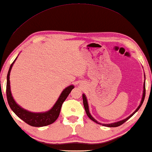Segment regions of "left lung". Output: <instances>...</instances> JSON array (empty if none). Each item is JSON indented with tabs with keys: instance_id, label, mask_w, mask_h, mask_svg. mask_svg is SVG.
<instances>
[{
	"instance_id": "left-lung-1",
	"label": "left lung",
	"mask_w": 152,
	"mask_h": 152,
	"mask_svg": "<svg viewBox=\"0 0 152 152\" xmlns=\"http://www.w3.org/2000/svg\"><path fill=\"white\" fill-rule=\"evenodd\" d=\"M144 77H145V75H144ZM145 81L144 83V90H143V94H142V100L140 102V105H139L138 107L137 108V110H136L134 112H133L131 115L129 116L127 118H126L125 119H123L122 121H117V122H115V123H110V124H102V123H98L96 120L93 117H92L91 115V114L89 112V109H88V102H87V99H86V96L83 94V105H84V107H85V111L86 113V115H88V117H89L90 119H91V120L93 121L94 122L98 124H99V125H102L103 126H108V127H116V126H119L120 125H121L122 124H123L125 122H126V121H127L129 119L131 118V117L134 115V114L137 112V111L140 109V107H141L142 104H143V102L144 100V98H145Z\"/></svg>"
}]
</instances>
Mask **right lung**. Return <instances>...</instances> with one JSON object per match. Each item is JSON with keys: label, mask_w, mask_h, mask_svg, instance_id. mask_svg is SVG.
Returning a JSON list of instances; mask_svg holds the SVG:
<instances>
[{"label": "right lung", "mask_w": 152, "mask_h": 152, "mask_svg": "<svg viewBox=\"0 0 152 152\" xmlns=\"http://www.w3.org/2000/svg\"><path fill=\"white\" fill-rule=\"evenodd\" d=\"M12 62L11 66L9 68L8 72L7 74V97L8 103L10 106L11 110L14 111V113L21 119H22L24 122L28 124V125L36 126V127H40V126H44L53 123L60 115L61 106L64 102L69 94L72 89L74 88L73 85H70L65 88L61 92L60 97L58 98V100L52 107L48 111L43 113H33L31 111L24 110L23 108L21 107L16 102H15L14 99L12 97V95L10 91V73L13 64H14L15 60Z\"/></svg>", "instance_id": "1"}]
</instances>
